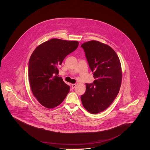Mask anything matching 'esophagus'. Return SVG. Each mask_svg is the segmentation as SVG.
I'll use <instances>...</instances> for the list:
<instances>
[{
    "label": "esophagus",
    "mask_w": 150,
    "mask_h": 150,
    "mask_svg": "<svg viewBox=\"0 0 150 150\" xmlns=\"http://www.w3.org/2000/svg\"><path fill=\"white\" fill-rule=\"evenodd\" d=\"M76 84H72L71 85V88L72 89H74L75 88V87L76 86Z\"/></svg>",
    "instance_id": "1"
}]
</instances>
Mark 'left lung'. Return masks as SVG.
I'll return each instance as SVG.
<instances>
[{
	"instance_id": "1",
	"label": "left lung",
	"mask_w": 150,
	"mask_h": 150,
	"mask_svg": "<svg viewBox=\"0 0 150 150\" xmlns=\"http://www.w3.org/2000/svg\"><path fill=\"white\" fill-rule=\"evenodd\" d=\"M81 47L96 79L93 83L86 84L81 102L88 112L98 114L111 105L119 92L122 80L120 61L111 47L100 42L91 40Z\"/></svg>"
}]
</instances>
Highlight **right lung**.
I'll return each mask as SVG.
<instances>
[{
    "label": "right lung",
    "instance_id": "1",
    "mask_svg": "<svg viewBox=\"0 0 150 150\" xmlns=\"http://www.w3.org/2000/svg\"><path fill=\"white\" fill-rule=\"evenodd\" d=\"M78 41L52 39L36 48L29 62V81L32 93L44 107L60 105L70 86L58 77V67L64 58L78 48Z\"/></svg>",
    "mask_w": 150,
    "mask_h": 150
}]
</instances>
